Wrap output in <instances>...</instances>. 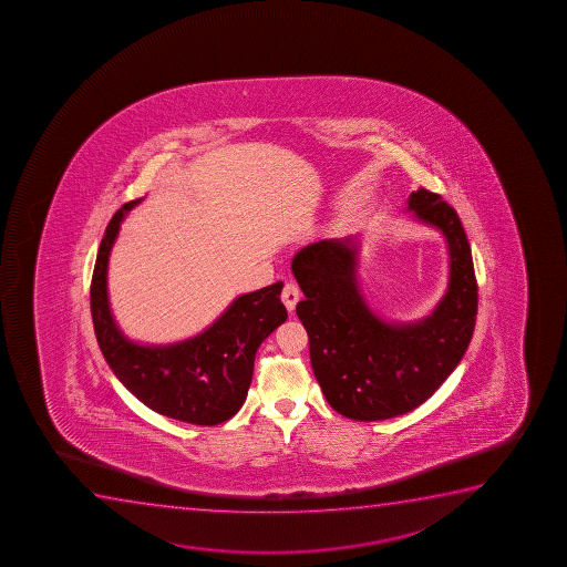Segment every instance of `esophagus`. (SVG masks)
<instances>
[{
    "mask_svg": "<svg viewBox=\"0 0 567 567\" xmlns=\"http://www.w3.org/2000/svg\"><path fill=\"white\" fill-rule=\"evenodd\" d=\"M300 288H298V285L296 282H288V285H285V288H282V293H280V298H282V303L287 306L288 311L290 313H293V309H296V303L300 301Z\"/></svg>",
    "mask_w": 567,
    "mask_h": 567,
    "instance_id": "34e87169",
    "label": "esophagus"
}]
</instances>
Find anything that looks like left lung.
Instances as JSON below:
<instances>
[{
    "mask_svg": "<svg viewBox=\"0 0 567 567\" xmlns=\"http://www.w3.org/2000/svg\"><path fill=\"white\" fill-rule=\"evenodd\" d=\"M408 213L446 239V293L431 315L386 322L368 303L359 275V237L322 239L296 252L292 274L306 300L296 313L309 336L315 378L328 404L354 421L391 420L433 396L473 338L478 287L460 216L421 187Z\"/></svg>",
    "mask_w": 567,
    "mask_h": 567,
    "instance_id": "1",
    "label": "left lung"
}]
</instances>
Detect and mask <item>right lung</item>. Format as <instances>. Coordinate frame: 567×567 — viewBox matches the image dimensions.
Here are the masks:
<instances>
[{
  "instance_id": "1",
  "label": "right lung",
  "mask_w": 567,
  "mask_h": 567,
  "mask_svg": "<svg viewBox=\"0 0 567 567\" xmlns=\"http://www.w3.org/2000/svg\"><path fill=\"white\" fill-rule=\"evenodd\" d=\"M141 200H131L114 214L99 248L91 282L96 340L115 378L150 410L192 425H218L245 404L256 351L287 320L280 301L282 282L235 298L194 338L167 346L128 340L110 307L107 261L121 221Z\"/></svg>"
}]
</instances>
